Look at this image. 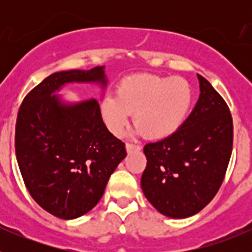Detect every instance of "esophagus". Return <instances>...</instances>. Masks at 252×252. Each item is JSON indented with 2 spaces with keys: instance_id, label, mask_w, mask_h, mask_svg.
I'll use <instances>...</instances> for the list:
<instances>
[{
  "instance_id": "esophagus-1",
  "label": "esophagus",
  "mask_w": 252,
  "mask_h": 252,
  "mask_svg": "<svg viewBox=\"0 0 252 252\" xmlns=\"http://www.w3.org/2000/svg\"><path fill=\"white\" fill-rule=\"evenodd\" d=\"M140 150H141V148H140L139 145H133V144H126V151H127L128 154L133 153V151H140Z\"/></svg>"
}]
</instances>
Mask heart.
I'll return each mask as SVG.
<instances>
[{
  "instance_id": "b5f03b06",
  "label": "heart",
  "mask_w": 252,
  "mask_h": 252,
  "mask_svg": "<svg viewBox=\"0 0 252 252\" xmlns=\"http://www.w3.org/2000/svg\"><path fill=\"white\" fill-rule=\"evenodd\" d=\"M193 103V90L183 78L140 74L128 77L117 87L115 95L101 102V115L113 135H121L128 124L150 140H161L177 132Z\"/></svg>"
}]
</instances>
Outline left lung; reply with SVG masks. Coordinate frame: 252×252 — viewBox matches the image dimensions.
<instances>
[{"mask_svg": "<svg viewBox=\"0 0 252 252\" xmlns=\"http://www.w3.org/2000/svg\"><path fill=\"white\" fill-rule=\"evenodd\" d=\"M199 97L182 127L144 148L141 188L161 215L187 218L212 201L232 153V117L226 102L197 74Z\"/></svg>", "mask_w": 252, "mask_h": 252, "instance_id": "obj_1", "label": "left lung"}]
</instances>
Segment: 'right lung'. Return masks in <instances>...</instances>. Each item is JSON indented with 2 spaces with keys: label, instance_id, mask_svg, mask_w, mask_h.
Segmentation results:
<instances>
[{
  "label": "right lung",
  "instance_id": "right-lung-1",
  "mask_svg": "<svg viewBox=\"0 0 252 252\" xmlns=\"http://www.w3.org/2000/svg\"><path fill=\"white\" fill-rule=\"evenodd\" d=\"M97 84L103 95L104 66L72 69L46 77L19 110L15 149L22 179L46 212L74 220L90 212L126 149L102 120L95 98L69 102L57 94L66 84Z\"/></svg>",
  "mask_w": 252,
  "mask_h": 252
}]
</instances>
